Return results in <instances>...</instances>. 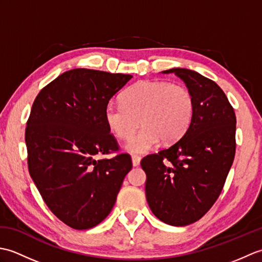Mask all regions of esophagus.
I'll return each instance as SVG.
<instances>
[{
  "label": "esophagus",
  "mask_w": 262,
  "mask_h": 262,
  "mask_svg": "<svg viewBox=\"0 0 262 262\" xmlns=\"http://www.w3.org/2000/svg\"><path fill=\"white\" fill-rule=\"evenodd\" d=\"M132 162L134 166H138L141 163V157H138V155H132Z\"/></svg>",
  "instance_id": "obj_1"
}]
</instances>
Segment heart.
<instances>
[{
  "label": "heart",
  "mask_w": 262,
  "mask_h": 262,
  "mask_svg": "<svg viewBox=\"0 0 262 262\" xmlns=\"http://www.w3.org/2000/svg\"><path fill=\"white\" fill-rule=\"evenodd\" d=\"M194 99L188 88L166 81H141L122 93L121 103L109 102L104 121L118 138L130 137L138 125L141 129L129 138L125 148L130 153H146L162 140H179L191 124Z\"/></svg>",
  "instance_id": "1"
}]
</instances>
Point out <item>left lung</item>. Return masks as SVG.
<instances>
[{
	"label": "left lung",
	"mask_w": 262,
	"mask_h": 262,
	"mask_svg": "<svg viewBox=\"0 0 262 262\" xmlns=\"http://www.w3.org/2000/svg\"><path fill=\"white\" fill-rule=\"evenodd\" d=\"M194 99V113L179 141L141 161L149 208L160 221L186 226L207 213L223 189L235 155L234 109L223 90L187 69H171Z\"/></svg>",
	"instance_id": "1"
}]
</instances>
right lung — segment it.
<instances>
[{
    "instance_id": "obj_1",
    "label": "right lung",
    "mask_w": 262,
    "mask_h": 262,
    "mask_svg": "<svg viewBox=\"0 0 262 262\" xmlns=\"http://www.w3.org/2000/svg\"><path fill=\"white\" fill-rule=\"evenodd\" d=\"M132 77L71 70L33 101L26 128L29 173L48 208L72 229L101 223L132 170L128 154L97 160L118 149L103 113Z\"/></svg>"
}]
</instances>
